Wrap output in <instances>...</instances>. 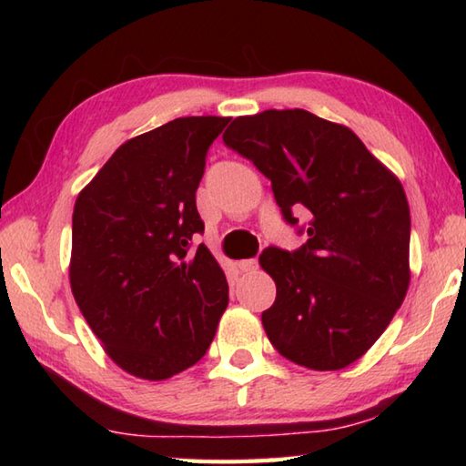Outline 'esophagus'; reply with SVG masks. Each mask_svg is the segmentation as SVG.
I'll return each instance as SVG.
<instances>
[{
	"mask_svg": "<svg viewBox=\"0 0 466 466\" xmlns=\"http://www.w3.org/2000/svg\"><path fill=\"white\" fill-rule=\"evenodd\" d=\"M238 269L244 273L257 271L258 269V261L257 258H244V261H238Z\"/></svg>",
	"mask_w": 466,
	"mask_h": 466,
	"instance_id": "34e87169",
	"label": "esophagus"
}]
</instances>
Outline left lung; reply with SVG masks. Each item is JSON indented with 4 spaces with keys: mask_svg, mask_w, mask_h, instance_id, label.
I'll use <instances>...</instances> for the list:
<instances>
[{
    "mask_svg": "<svg viewBox=\"0 0 466 466\" xmlns=\"http://www.w3.org/2000/svg\"><path fill=\"white\" fill-rule=\"evenodd\" d=\"M224 144L271 180L283 219L309 224L298 250L258 257L278 296L263 327L283 358L341 370L376 343L403 304L411 216L400 180L345 125L302 108L236 116Z\"/></svg>",
    "mask_w": 466,
    "mask_h": 466,
    "instance_id": "8db88e82",
    "label": "left lung"
}]
</instances>
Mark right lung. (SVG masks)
I'll use <instances>...</instances> for the list:
<instances>
[{"mask_svg":"<svg viewBox=\"0 0 466 466\" xmlns=\"http://www.w3.org/2000/svg\"><path fill=\"white\" fill-rule=\"evenodd\" d=\"M230 116H180L133 137L77 195L69 283L106 356L131 376L167 380L197 364L228 306V281L195 193Z\"/></svg>","mask_w":466,"mask_h":466,"instance_id":"obj_1","label":"right lung"}]
</instances>
